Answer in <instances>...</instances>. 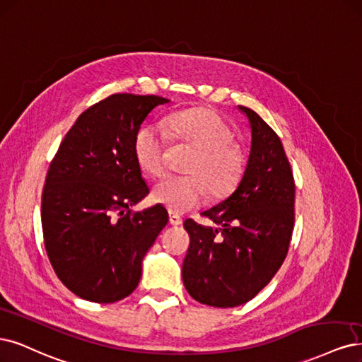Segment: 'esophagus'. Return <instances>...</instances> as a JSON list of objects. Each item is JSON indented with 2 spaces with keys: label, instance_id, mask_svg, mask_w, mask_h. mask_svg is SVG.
<instances>
[{
  "label": "esophagus",
  "instance_id": "34e87169",
  "mask_svg": "<svg viewBox=\"0 0 362 362\" xmlns=\"http://www.w3.org/2000/svg\"><path fill=\"white\" fill-rule=\"evenodd\" d=\"M169 223L172 224V226H181V224H182V218H181L178 214L170 213V214H169Z\"/></svg>",
  "mask_w": 362,
  "mask_h": 362
}]
</instances>
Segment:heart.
<instances>
[{"mask_svg": "<svg viewBox=\"0 0 362 362\" xmlns=\"http://www.w3.org/2000/svg\"><path fill=\"white\" fill-rule=\"evenodd\" d=\"M173 138L194 148L185 170L190 175H166L153 189V199L172 213H185L205 202L208 190L220 199L229 194L243 175L241 149L232 144V133L213 110L197 107L173 114L169 121ZM169 134L166 124L142 126L134 136L133 151L139 168L149 175L165 169Z\"/></svg>", "mask_w": 362, "mask_h": 362, "instance_id": "b5f03b06", "label": "heart"}]
</instances>
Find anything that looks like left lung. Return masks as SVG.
Listing matches in <instances>:
<instances>
[{
  "label": "left lung",
  "mask_w": 362,
  "mask_h": 362,
  "mask_svg": "<svg viewBox=\"0 0 362 362\" xmlns=\"http://www.w3.org/2000/svg\"><path fill=\"white\" fill-rule=\"evenodd\" d=\"M247 117L252 142L235 192L202 216L217 228L184 221L190 235L182 264L187 292L201 304H245L276 276L293 230L295 184L281 141L255 110Z\"/></svg>",
  "instance_id": "obj_1"
}]
</instances>
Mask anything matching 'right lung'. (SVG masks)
<instances>
[{
	"label": "right lung",
	"instance_id": "add662e5",
	"mask_svg": "<svg viewBox=\"0 0 362 362\" xmlns=\"http://www.w3.org/2000/svg\"><path fill=\"white\" fill-rule=\"evenodd\" d=\"M157 95L114 94L79 115L47 170L45 247L58 279L82 300L110 304L138 288L142 259L169 220L165 206L130 214L149 193L133 142Z\"/></svg>",
	"mask_w": 362,
	"mask_h": 362
}]
</instances>
